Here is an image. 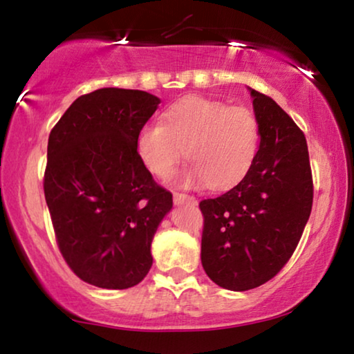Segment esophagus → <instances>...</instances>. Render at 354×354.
Instances as JSON below:
<instances>
[{
  "label": "esophagus",
  "instance_id": "obj_1",
  "mask_svg": "<svg viewBox=\"0 0 354 354\" xmlns=\"http://www.w3.org/2000/svg\"><path fill=\"white\" fill-rule=\"evenodd\" d=\"M174 203L176 205H196V198L187 195V193H174Z\"/></svg>",
  "mask_w": 354,
  "mask_h": 354
}]
</instances>
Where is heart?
<instances>
[{"label": "heart", "mask_w": 354, "mask_h": 354, "mask_svg": "<svg viewBox=\"0 0 354 354\" xmlns=\"http://www.w3.org/2000/svg\"><path fill=\"white\" fill-rule=\"evenodd\" d=\"M256 115L207 98L182 100L162 114V124L143 125L137 133V154L156 177H169L177 164L192 159L180 183L211 188L234 187L250 172L259 149Z\"/></svg>", "instance_id": "heart-1"}]
</instances>
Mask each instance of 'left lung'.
<instances>
[{
  "instance_id": "left-lung-1",
  "label": "left lung",
  "mask_w": 354,
  "mask_h": 354,
  "mask_svg": "<svg viewBox=\"0 0 354 354\" xmlns=\"http://www.w3.org/2000/svg\"><path fill=\"white\" fill-rule=\"evenodd\" d=\"M250 91L261 130L253 166L232 190L200 201L203 269L234 292L259 287L288 263L314 193L304 133L272 98Z\"/></svg>"
}]
</instances>
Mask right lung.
I'll use <instances>...</instances> for the list:
<instances>
[{
  "instance_id": "right-lung-1",
  "label": "right lung",
  "mask_w": 354,
  "mask_h": 354,
  "mask_svg": "<svg viewBox=\"0 0 354 354\" xmlns=\"http://www.w3.org/2000/svg\"><path fill=\"white\" fill-rule=\"evenodd\" d=\"M161 100L142 90L82 95L48 138L43 178L56 243L77 277L100 288L142 282L151 241L172 207V193L140 161L138 130Z\"/></svg>"
}]
</instances>
